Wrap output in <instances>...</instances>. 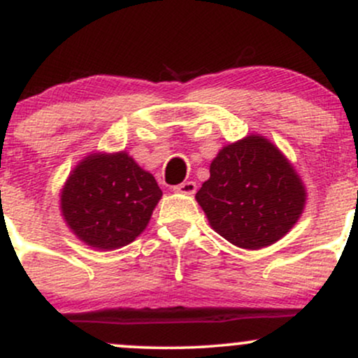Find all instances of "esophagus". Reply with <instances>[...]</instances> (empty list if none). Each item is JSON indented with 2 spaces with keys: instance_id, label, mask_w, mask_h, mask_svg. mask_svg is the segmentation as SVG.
<instances>
[{
  "instance_id": "esophagus-1",
  "label": "esophagus",
  "mask_w": 358,
  "mask_h": 358,
  "mask_svg": "<svg viewBox=\"0 0 358 358\" xmlns=\"http://www.w3.org/2000/svg\"><path fill=\"white\" fill-rule=\"evenodd\" d=\"M175 193H182V195H193L196 192V183L195 182H183L173 187Z\"/></svg>"
}]
</instances>
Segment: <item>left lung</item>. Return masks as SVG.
I'll use <instances>...</instances> for the list:
<instances>
[{
    "label": "left lung",
    "mask_w": 358,
    "mask_h": 358,
    "mask_svg": "<svg viewBox=\"0 0 358 358\" xmlns=\"http://www.w3.org/2000/svg\"><path fill=\"white\" fill-rule=\"evenodd\" d=\"M208 224L241 249L257 250L293 229L306 203L303 180L276 145L249 134L224 146L195 195Z\"/></svg>",
    "instance_id": "1"
}]
</instances>
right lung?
Returning <instances> with one entry per match:
<instances>
[{
  "instance_id": "right-lung-1",
  "label": "right lung",
  "mask_w": 358,
  "mask_h": 358,
  "mask_svg": "<svg viewBox=\"0 0 358 358\" xmlns=\"http://www.w3.org/2000/svg\"><path fill=\"white\" fill-rule=\"evenodd\" d=\"M155 176L126 151L89 153L60 190V210L77 239L99 250L127 245L162 199Z\"/></svg>"
}]
</instances>
